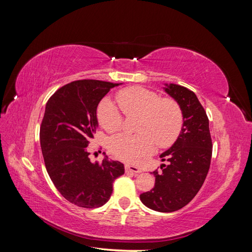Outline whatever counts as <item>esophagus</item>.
I'll use <instances>...</instances> for the list:
<instances>
[{"label": "esophagus", "mask_w": 252, "mask_h": 252, "mask_svg": "<svg viewBox=\"0 0 252 252\" xmlns=\"http://www.w3.org/2000/svg\"><path fill=\"white\" fill-rule=\"evenodd\" d=\"M125 170L126 172H133V173H140L142 170L140 168H138V167L135 166H130V165H125Z\"/></svg>", "instance_id": "esophagus-1"}]
</instances>
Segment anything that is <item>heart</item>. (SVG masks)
Wrapping results in <instances>:
<instances>
[{"mask_svg":"<svg viewBox=\"0 0 252 252\" xmlns=\"http://www.w3.org/2000/svg\"><path fill=\"white\" fill-rule=\"evenodd\" d=\"M126 116L139 114L135 130L138 134L121 133L112 136L108 147L122 161L138 164L158 147H168L177 140L183 125L180 105L172 98L161 97L147 88L133 86L120 90L116 95ZM97 121L108 132L119 130L123 116L110 98H104L97 107Z\"/></svg>","mask_w":252,"mask_h":252,"instance_id":"obj_1","label":"heart"}]
</instances>
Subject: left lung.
Listing matches in <instances>:
<instances>
[{
  "mask_svg": "<svg viewBox=\"0 0 252 252\" xmlns=\"http://www.w3.org/2000/svg\"><path fill=\"white\" fill-rule=\"evenodd\" d=\"M164 90L180 105L183 126L177 141L159 156L168 164L152 172L155 187L140 199L152 210L172 212L186 206L201 189L210 167L212 142L207 114L193 91L177 84H165Z\"/></svg>",
  "mask_w": 252,
  "mask_h": 252,
  "instance_id": "left-lung-1",
  "label": "left lung"
}]
</instances>
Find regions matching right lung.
<instances>
[{
  "mask_svg": "<svg viewBox=\"0 0 252 252\" xmlns=\"http://www.w3.org/2000/svg\"><path fill=\"white\" fill-rule=\"evenodd\" d=\"M122 83L80 80L58 89L45 108L40 128L41 148L49 177L65 199L83 208H97L108 202L114 180L124 165L90 162L87 151L98 125L96 108L108 91Z\"/></svg>",
  "mask_w": 252,
  "mask_h": 252,
  "instance_id": "right-lung-1",
  "label": "right lung"
}]
</instances>
